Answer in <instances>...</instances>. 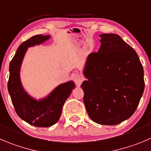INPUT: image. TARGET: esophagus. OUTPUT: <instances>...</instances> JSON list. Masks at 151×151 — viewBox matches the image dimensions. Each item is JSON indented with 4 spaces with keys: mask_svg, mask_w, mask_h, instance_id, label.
Returning a JSON list of instances; mask_svg holds the SVG:
<instances>
[{
    "mask_svg": "<svg viewBox=\"0 0 151 151\" xmlns=\"http://www.w3.org/2000/svg\"><path fill=\"white\" fill-rule=\"evenodd\" d=\"M74 81H75V83H76V84L78 87H79V86L81 85V82L83 81L82 77H81L80 75L76 74L74 76Z\"/></svg>",
    "mask_w": 151,
    "mask_h": 151,
    "instance_id": "obj_1",
    "label": "esophagus"
}]
</instances>
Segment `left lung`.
Masks as SVG:
<instances>
[{
	"instance_id": "1",
	"label": "left lung",
	"mask_w": 151,
	"mask_h": 151,
	"mask_svg": "<svg viewBox=\"0 0 151 151\" xmlns=\"http://www.w3.org/2000/svg\"><path fill=\"white\" fill-rule=\"evenodd\" d=\"M98 52L87 56L83 74L84 103L90 118L115 125L129 119L145 89L144 70L137 53L119 35L101 34Z\"/></svg>"
}]
</instances>
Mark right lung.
<instances>
[{"mask_svg":"<svg viewBox=\"0 0 151 151\" xmlns=\"http://www.w3.org/2000/svg\"><path fill=\"white\" fill-rule=\"evenodd\" d=\"M50 38V35H37L23 42L9 64L8 91L15 111L21 119L35 127L55 124L59 120L64 102L76 87L73 81H69L59 84L47 96L37 100L22 86L20 72L26 52L29 47L43 44Z\"/></svg>","mask_w":151,"mask_h":151,"instance_id":"1","label":"right lung"}]
</instances>
